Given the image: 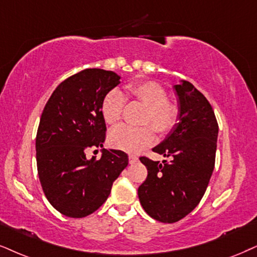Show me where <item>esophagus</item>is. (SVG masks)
Wrapping results in <instances>:
<instances>
[{
  "label": "esophagus",
  "instance_id": "1",
  "mask_svg": "<svg viewBox=\"0 0 257 257\" xmlns=\"http://www.w3.org/2000/svg\"><path fill=\"white\" fill-rule=\"evenodd\" d=\"M128 161L130 163H136L138 161V156H136V155H128Z\"/></svg>",
  "mask_w": 257,
  "mask_h": 257
}]
</instances>
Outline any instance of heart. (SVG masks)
Returning <instances> with one entry per match:
<instances>
[{"label":"heart","instance_id":"b5f03b06","mask_svg":"<svg viewBox=\"0 0 257 257\" xmlns=\"http://www.w3.org/2000/svg\"><path fill=\"white\" fill-rule=\"evenodd\" d=\"M125 99L135 100L145 106L142 119L143 127H119L109 135L110 147L126 153L137 154L156 141V134L168 135L180 120V106L168 100L167 91L154 81H135L126 84L123 93L110 90L101 102V114L109 126L118 125L121 119Z\"/></svg>","mask_w":257,"mask_h":257}]
</instances>
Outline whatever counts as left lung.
I'll use <instances>...</instances> for the list:
<instances>
[{"instance_id":"1","label":"left lung","mask_w":257,"mask_h":257,"mask_svg":"<svg viewBox=\"0 0 257 257\" xmlns=\"http://www.w3.org/2000/svg\"><path fill=\"white\" fill-rule=\"evenodd\" d=\"M180 121L154 153L170 157L163 163L142 156L148 177L139 186L145 212L162 223H176L204 196L214 169L218 122L208 100L191 82L175 85Z\"/></svg>"}]
</instances>
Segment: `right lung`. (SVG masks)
Listing matches in <instances>:
<instances>
[{"instance_id": "obj_1", "label": "right lung", "mask_w": 257, "mask_h": 257, "mask_svg": "<svg viewBox=\"0 0 257 257\" xmlns=\"http://www.w3.org/2000/svg\"><path fill=\"white\" fill-rule=\"evenodd\" d=\"M119 80L113 71L85 69L63 81L41 113L38 175L47 200L66 217L83 218L96 211L128 164L121 150L102 149L99 161L85 157L88 149L102 147L107 128L101 102Z\"/></svg>"}]
</instances>
